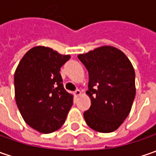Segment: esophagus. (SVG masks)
<instances>
[{
  "label": "esophagus",
  "instance_id": "1",
  "mask_svg": "<svg viewBox=\"0 0 156 156\" xmlns=\"http://www.w3.org/2000/svg\"><path fill=\"white\" fill-rule=\"evenodd\" d=\"M73 95H74L75 97H78V96H80V95H81V91H80L79 90H76L73 92Z\"/></svg>",
  "mask_w": 156,
  "mask_h": 156
}]
</instances>
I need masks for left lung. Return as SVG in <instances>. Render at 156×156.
<instances>
[{
    "label": "left lung",
    "instance_id": "8db88e82",
    "mask_svg": "<svg viewBox=\"0 0 156 156\" xmlns=\"http://www.w3.org/2000/svg\"><path fill=\"white\" fill-rule=\"evenodd\" d=\"M78 57L89 73L86 94L91 105L83 113L84 120L96 131H115L129 114L136 97L131 62L111 46H100Z\"/></svg>",
    "mask_w": 156,
    "mask_h": 156
}]
</instances>
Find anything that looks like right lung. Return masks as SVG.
Segmentation results:
<instances>
[{
    "label": "right lung",
    "mask_w": 156,
    "mask_h": 156,
    "mask_svg": "<svg viewBox=\"0 0 156 156\" xmlns=\"http://www.w3.org/2000/svg\"><path fill=\"white\" fill-rule=\"evenodd\" d=\"M70 58L50 47L34 46L26 52L15 70L17 107L24 121L43 134L58 130L73 106V96L65 90L59 73Z\"/></svg>",
    "instance_id": "obj_1"
}]
</instances>
